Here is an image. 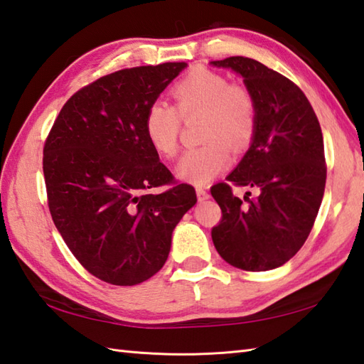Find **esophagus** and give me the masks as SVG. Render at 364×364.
Here are the masks:
<instances>
[{
    "mask_svg": "<svg viewBox=\"0 0 364 364\" xmlns=\"http://www.w3.org/2000/svg\"><path fill=\"white\" fill-rule=\"evenodd\" d=\"M196 192H197L198 200H206V198H210V192H208V189L203 188V186H197V188H196Z\"/></svg>",
    "mask_w": 364,
    "mask_h": 364,
    "instance_id": "esophagus-1",
    "label": "esophagus"
}]
</instances>
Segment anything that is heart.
<instances>
[{"label":"heart","instance_id":"1","mask_svg":"<svg viewBox=\"0 0 364 364\" xmlns=\"http://www.w3.org/2000/svg\"><path fill=\"white\" fill-rule=\"evenodd\" d=\"M170 96L173 109L164 104L148 107L144 132L156 153L173 158L180 146L181 120L202 117L203 145L188 149L176 164V176L191 184L210 183L232 161V149L241 153L257 131V102L243 85L208 69H196L176 82Z\"/></svg>","mask_w":364,"mask_h":364}]
</instances>
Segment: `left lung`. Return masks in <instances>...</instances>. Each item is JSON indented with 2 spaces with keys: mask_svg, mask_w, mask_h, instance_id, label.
I'll list each match as a JSON object with an SVG mask.
<instances>
[{
  "mask_svg": "<svg viewBox=\"0 0 364 364\" xmlns=\"http://www.w3.org/2000/svg\"><path fill=\"white\" fill-rule=\"evenodd\" d=\"M211 64L243 77L257 102L252 144L225 180L259 192L241 201L228 183L211 188L223 210V219L211 230L213 243L235 268L274 269L300 251L322 203L326 181L322 129L308 97L287 77L245 56Z\"/></svg>",
  "mask_w": 364,
  "mask_h": 364,
  "instance_id": "8db88e82",
  "label": "left lung"
}]
</instances>
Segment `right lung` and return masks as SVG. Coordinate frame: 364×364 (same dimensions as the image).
I'll return each instance as SVG.
<instances>
[{
	"label": "right lung",
	"instance_id": "obj_1",
	"mask_svg": "<svg viewBox=\"0 0 364 364\" xmlns=\"http://www.w3.org/2000/svg\"><path fill=\"white\" fill-rule=\"evenodd\" d=\"M186 63L121 69L78 90L44 145L48 210L74 257L113 286H135L166 263L172 232L197 202L149 146L144 119ZM171 184L161 195L153 187Z\"/></svg>",
	"mask_w": 364,
	"mask_h": 364
}]
</instances>
